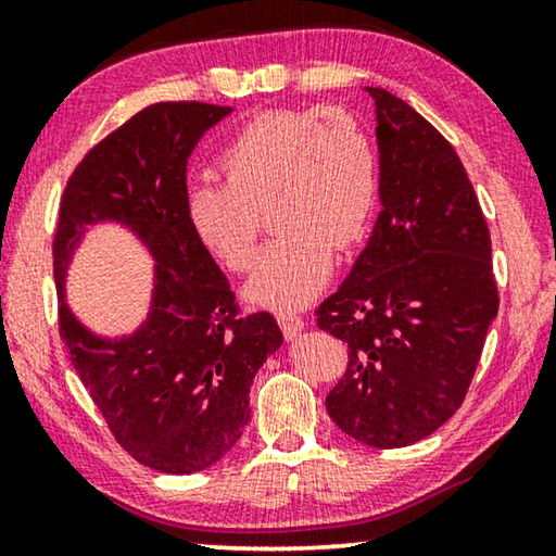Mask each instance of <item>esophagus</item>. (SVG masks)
<instances>
[{"label":"esophagus","mask_w":556,"mask_h":556,"mask_svg":"<svg viewBox=\"0 0 556 556\" xmlns=\"http://www.w3.org/2000/svg\"><path fill=\"white\" fill-rule=\"evenodd\" d=\"M277 321L281 326V333H285L287 338H296L301 331H304V318H301L299 314H289V312H281L277 314Z\"/></svg>","instance_id":"1"}]
</instances>
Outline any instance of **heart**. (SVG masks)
Masks as SVG:
<instances>
[{
    "instance_id": "1",
    "label": "heart",
    "mask_w": 556,
    "mask_h": 556,
    "mask_svg": "<svg viewBox=\"0 0 556 556\" xmlns=\"http://www.w3.org/2000/svg\"><path fill=\"white\" fill-rule=\"evenodd\" d=\"M225 181L186 186V220L208 255L232 271L255 265L262 211L277 240L244 287L252 304L296 308L331 277L333 252L368 230L378 201L372 139L341 108L269 110L220 152Z\"/></svg>"
}]
</instances>
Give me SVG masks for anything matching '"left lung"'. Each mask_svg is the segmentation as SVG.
I'll return each mask as SVG.
<instances>
[{"label":"left lung","instance_id":"left-lung-1","mask_svg":"<svg viewBox=\"0 0 556 556\" xmlns=\"http://www.w3.org/2000/svg\"><path fill=\"white\" fill-rule=\"evenodd\" d=\"M365 92L378 117L382 211L316 324L348 343V368L326 397L338 429L400 448L464 404L497 287L491 232L454 147L392 92Z\"/></svg>","mask_w":556,"mask_h":556}]
</instances>
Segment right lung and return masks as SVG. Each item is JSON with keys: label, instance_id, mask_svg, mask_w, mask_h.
<instances>
[{"label": "right lung", "instance_id": "obj_1", "mask_svg": "<svg viewBox=\"0 0 556 556\" xmlns=\"http://www.w3.org/2000/svg\"><path fill=\"white\" fill-rule=\"evenodd\" d=\"M232 108L156 102L102 139L65 184L53 235L59 331L78 378L127 454L162 473H195L238 444L250 384L281 345L275 316H240L228 279L186 220V164ZM119 222L155 257L148 321L102 339L64 304V271L88 224Z\"/></svg>", "mask_w": 556, "mask_h": 556}]
</instances>
